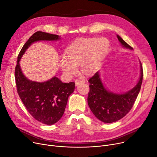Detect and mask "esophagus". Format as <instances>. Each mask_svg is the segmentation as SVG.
<instances>
[{"instance_id": "1", "label": "esophagus", "mask_w": 157, "mask_h": 157, "mask_svg": "<svg viewBox=\"0 0 157 157\" xmlns=\"http://www.w3.org/2000/svg\"><path fill=\"white\" fill-rule=\"evenodd\" d=\"M85 80L84 79H77L75 80V84L76 86H78L80 83H84Z\"/></svg>"}]
</instances>
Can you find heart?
Returning a JSON list of instances; mask_svg holds the SVG:
<instances>
[{
	"mask_svg": "<svg viewBox=\"0 0 157 157\" xmlns=\"http://www.w3.org/2000/svg\"><path fill=\"white\" fill-rule=\"evenodd\" d=\"M109 47L105 38L78 39L65 50V56L59 61L61 69L66 76L75 74L80 64L81 71L86 75L94 73L101 63Z\"/></svg>",
	"mask_w": 157,
	"mask_h": 157,
	"instance_id": "1",
	"label": "heart"
}]
</instances>
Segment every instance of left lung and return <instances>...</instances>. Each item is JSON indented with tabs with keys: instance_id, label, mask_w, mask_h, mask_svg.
<instances>
[{
	"instance_id": "left-lung-1",
	"label": "left lung",
	"mask_w": 157,
	"mask_h": 157,
	"mask_svg": "<svg viewBox=\"0 0 157 157\" xmlns=\"http://www.w3.org/2000/svg\"><path fill=\"white\" fill-rule=\"evenodd\" d=\"M117 39L122 45L132 50L119 36ZM140 77L137 85L128 92L124 94H115L107 91L96 72L89 79V91L87 97L88 105L96 117L103 123L116 122L127 114L133 107L140 90L143 78V70L140 64Z\"/></svg>"
}]
</instances>
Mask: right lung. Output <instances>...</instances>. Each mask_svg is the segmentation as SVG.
Masks as SVG:
<instances>
[{
	"mask_svg": "<svg viewBox=\"0 0 157 157\" xmlns=\"http://www.w3.org/2000/svg\"><path fill=\"white\" fill-rule=\"evenodd\" d=\"M56 34L38 31L25 43L18 56L14 70L17 93L27 111L35 119L47 125L57 123L63 116L69 96L73 92L75 83H63L56 77L44 82L28 80L22 73L19 61L31 44L41 40H57Z\"/></svg>",
	"mask_w": 157,
	"mask_h": 157,
	"instance_id": "obj_1",
	"label": "right lung"
}]
</instances>
